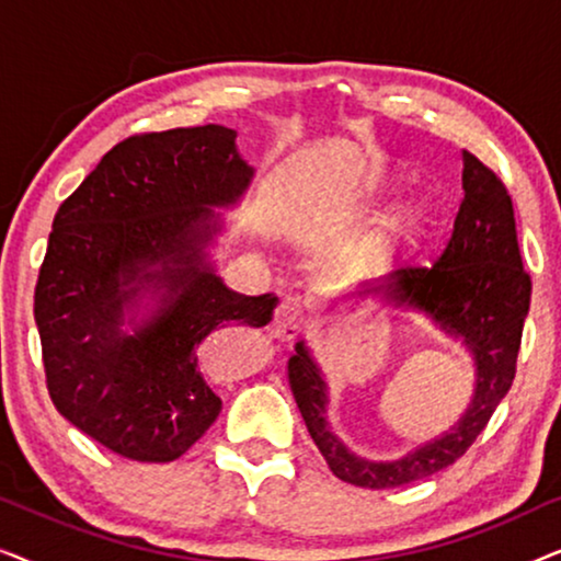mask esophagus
I'll use <instances>...</instances> for the list:
<instances>
[{
    "mask_svg": "<svg viewBox=\"0 0 561 561\" xmlns=\"http://www.w3.org/2000/svg\"><path fill=\"white\" fill-rule=\"evenodd\" d=\"M304 321H306V311L301 309V304L283 301L273 313L271 334L275 340H294V336L301 332Z\"/></svg>",
    "mask_w": 561,
    "mask_h": 561,
    "instance_id": "34e87169",
    "label": "esophagus"
}]
</instances>
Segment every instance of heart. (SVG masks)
<instances>
[{
    "label": "heart",
    "mask_w": 561,
    "mask_h": 561,
    "mask_svg": "<svg viewBox=\"0 0 561 561\" xmlns=\"http://www.w3.org/2000/svg\"><path fill=\"white\" fill-rule=\"evenodd\" d=\"M416 225H419V214H416V209H403L401 217L396 219V229L416 227Z\"/></svg>",
    "instance_id": "1"
}]
</instances>
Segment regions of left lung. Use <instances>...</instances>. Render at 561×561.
Segmentation results:
<instances>
[{"mask_svg": "<svg viewBox=\"0 0 561 561\" xmlns=\"http://www.w3.org/2000/svg\"><path fill=\"white\" fill-rule=\"evenodd\" d=\"M465 198L447 248L432 267L405 265L382 275L359 296H378L398 311L424 313L472 350L478 388L459 424L396 462L355 457L327 426V382L304 342L288 359V382L313 444L336 478L357 488L386 490L424 480L455 465L478 439L516 378L520 334L531 304V275L524 271L516 217L505 183L462 150Z\"/></svg>", "mask_w": 561, "mask_h": 561, "instance_id": "left-lung-1", "label": "left lung"}]
</instances>
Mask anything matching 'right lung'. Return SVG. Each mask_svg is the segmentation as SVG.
I'll return each mask as SVG.
<instances>
[{
    "label": "right lung",
    "mask_w": 561,
    "mask_h": 561,
    "mask_svg": "<svg viewBox=\"0 0 561 561\" xmlns=\"http://www.w3.org/2000/svg\"><path fill=\"white\" fill-rule=\"evenodd\" d=\"M234 137L221 125L129 135L53 219L35 286L45 386L60 416L135 462H173L202 439L221 401L198 347L217 329L265 327L278 306L234 294L206 263L211 206L240 202L252 179ZM145 285L167 296L125 335L124 306Z\"/></svg>",
    "instance_id": "obj_1"
}]
</instances>
